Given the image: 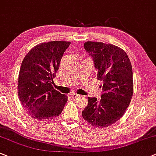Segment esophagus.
<instances>
[{
  "label": "esophagus",
  "mask_w": 156,
  "mask_h": 156,
  "mask_svg": "<svg viewBox=\"0 0 156 156\" xmlns=\"http://www.w3.org/2000/svg\"><path fill=\"white\" fill-rule=\"evenodd\" d=\"M71 96H72V98H76V97H79V95L77 93H72L71 94Z\"/></svg>",
  "instance_id": "1"
}]
</instances>
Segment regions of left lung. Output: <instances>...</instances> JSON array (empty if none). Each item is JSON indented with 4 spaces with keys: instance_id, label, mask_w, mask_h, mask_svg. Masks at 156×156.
<instances>
[{
    "instance_id": "1",
    "label": "left lung",
    "mask_w": 156,
    "mask_h": 156,
    "mask_svg": "<svg viewBox=\"0 0 156 156\" xmlns=\"http://www.w3.org/2000/svg\"><path fill=\"white\" fill-rule=\"evenodd\" d=\"M86 51L93 58L98 80L102 82L101 98L88 97L82 117L92 126L107 127L122 118L133 95L132 64L124 50L112 44L88 41Z\"/></svg>"
}]
</instances>
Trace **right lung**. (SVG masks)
I'll list each match as a JSON object with an SVG mask.
<instances>
[{"instance_id": "obj_1", "label": "right lung", "mask_w": 156, "mask_h": 156, "mask_svg": "<svg viewBox=\"0 0 156 156\" xmlns=\"http://www.w3.org/2000/svg\"><path fill=\"white\" fill-rule=\"evenodd\" d=\"M70 42L38 44L23 59L18 80L22 106L37 120H51L62 112L68 97L53 89V79Z\"/></svg>"}]
</instances>
